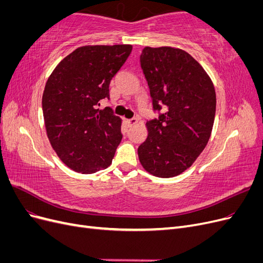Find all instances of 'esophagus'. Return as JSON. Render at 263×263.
Returning a JSON list of instances; mask_svg holds the SVG:
<instances>
[{
  "instance_id": "esophagus-1",
  "label": "esophagus",
  "mask_w": 263,
  "mask_h": 263,
  "mask_svg": "<svg viewBox=\"0 0 263 263\" xmlns=\"http://www.w3.org/2000/svg\"><path fill=\"white\" fill-rule=\"evenodd\" d=\"M137 122H138V119H137L136 117H134V118L128 119V121H127V124H128L129 126H133V125H135V124H137Z\"/></svg>"
}]
</instances>
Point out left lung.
<instances>
[{
  "instance_id": "obj_1",
  "label": "left lung",
  "mask_w": 263,
  "mask_h": 263,
  "mask_svg": "<svg viewBox=\"0 0 263 263\" xmlns=\"http://www.w3.org/2000/svg\"><path fill=\"white\" fill-rule=\"evenodd\" d=\"M155 110L146 123L147 139L138 147L144 169L158 178L179 176L193 164L211 137L216 110L214 84L186 51L145 47L140 54Z\"/></svg>"
}]
</instances>
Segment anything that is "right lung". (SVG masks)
Returning a JSON list of instances; mask_svg holds the SVG:
<instances>
[{
    "label": "right lung",
    "mask_w": 263,
    "mask_h": 263,
    "mask_svg": "<svg viewBox=\"0 0 263 263\" xmlns=\"http://www.w3.org/2000/svg\"><path fill=\"white\" fill-rule=\"evenodd\" d=\"M133 49L132 45L83 46L63 58L46 82L45 127L60 160L76 172L106 169L122 140V119L99 109L109 99V82Z\"/></svg>",
    "instance_id": "right-lung-1"
}]
</instances>
